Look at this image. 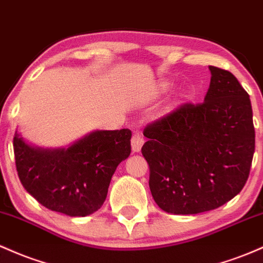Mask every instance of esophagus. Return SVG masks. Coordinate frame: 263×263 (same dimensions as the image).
<instances>
[{
	"label": "esophagus",
	"mask_w": 263,
	"mask_h": 263,
	"mask_svg": "<svg viewBox=\"0 0 263 263\" xmlns=\"http://www.w3.org/2000/svg\"><path fill=\"white\" fill-rule=\"evenodd\" d=\"M144 145V138L141 135V133L139 132H134L133 133V138H132V150L134 153H139L141 150V146Z\"/></svg>",
	"instance_id": "obj_1"
}]
</instances>
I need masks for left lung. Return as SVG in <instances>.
<instances>
[{"label": "left lung", "mask_w": 263, "mask_h": 263, "mask_svg": "<svg viewBox=\"0 0 263 263\" xmlns=\"http://www.w3.org/2000/svg\"><path fill=\"white\" fill-rule=\"evenodd\" d=\"M209 69L203 103L181 105L144 129L150 191L156 205L174 215L220 208L249 179L255 153L250 97L229 70Z\"/></svg>", "instance_id": "left-lung-1"}]
</instances>
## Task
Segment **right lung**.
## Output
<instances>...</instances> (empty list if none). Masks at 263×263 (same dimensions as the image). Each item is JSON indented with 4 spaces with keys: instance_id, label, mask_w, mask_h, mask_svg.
Returning <instances> with one entry per match:
<instances>
[{
    "instance_id": "1",
    "label": "right lung",
    "mask_w": 263,
    "mask_h": 263,
    "mask_svg": "<svg viewBox=\"0 0 263 263\" xmlns=\"http://www.w3.org/2000/svg\"><path fill=\"white\" fill-rule=\"evenodd\" d=\"M132 132L94 130L67 147L28 144L16 130L14 159L23 187L41 205L68 216L102 208L117 166L130 155Z\"/></svg>"
}]
</instances>
